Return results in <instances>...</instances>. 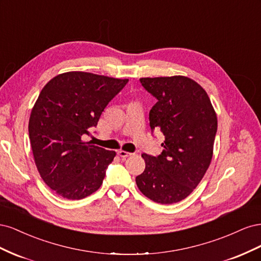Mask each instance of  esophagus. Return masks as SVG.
<instances>
[{"label":"esophagus","mask_w":261,"mask_h":261,"mask_svg":"<svg viewBox=\"0 0 261 261\" xmlns=\"http://www.w3.org/2000/svg\"><path fill=\"white\" fill-rule=\"evenodd\" d=\"M117 154L120 155L121 158H123V159H125V158L130 156L133 153H130V152H127V151H124V150H120V151L117 152Z\"/></svg>","instance_id":"1"}]
</instances>
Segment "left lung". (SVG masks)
I'll use <instances>...</instances> for the list:
<instances>
[{
  "label": "left lung",
  "instance_id": "8db88e82",
  "mask_svg": "<svg viewBox=\"0 0 261 261\" xmlns=\"http://www.w3.org/2000/svg\"><path fill=\"white\" fill-rule=\"evenodd\" d=\"M156 99L150 110L151 130L165 140L158 156L143 153L146 169L136 177L139 191L162 204L175 203L193 193L207 172L218 128L207 92L185 76L140 78Z\"/></svg>",
  "mask_w": 261,
  "mask_h": 261
}]
</instances>
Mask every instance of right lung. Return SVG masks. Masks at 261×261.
<instances>
[{
	"label": "right lung",
	"instance_id": "obj_1",
	"mask_svg": "<svg viewBox=\"0 0 261 261\" xmlns=\"http://www.w3.org/2000/svg\"><path fill=\"white\" fill-rule=\"evenodd\" d=\"M128 80L85 72L63 73L46 84L31 110L29 139L44 183L66 199L100 188L115 151L84 141Z\"/></svg>",
	"mask_w": 261,
	"mask_h": 261
}]
</instances>
